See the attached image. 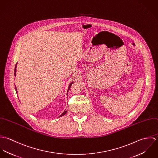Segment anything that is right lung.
Returning a JSON list of instances; mask_svg holds the SVG:
<instances>
[{
  "label": "right lung",
  "instance_id": "1",
  "mask_svg": "<svg viewBox=\"0 0 158 158\" xmlns=\"http://www.w3.org/2000/svg\"><path fill=\"white\" fill-rule=\"evenodd\" d=\"M16 66H17V63H16V66H15V77H16ZM72 83H73V82H72V83H70V85H69V88H68V92L69 91V90L70 89V88L71 85H72ZM15 89H16V93H18V90H17V88H16V86H15ZM66 113H67V111H66V110H65L63 113H62V114L60 115V117H61V116H63V115H65Z\"/></svg>",
  "mask_w": 158,
  "mask_h": 158
}]
</instances>
